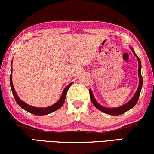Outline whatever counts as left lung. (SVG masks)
Instances as JSON below:
<instances>
[{
    "label": "left lung",
    "mask_w": 154,
    "mask_h": 154,
    "mask_svg": "<svg viewBox=\"0 0 154 154\" xmlns=\"http://www.w3.org/2000/svg\"><path fill=\"white\" fill-rule=\"evenodd\" d=\"M131 50L134 53V55H135L136 58H137L138 61V77H139V85H138V89L136 91L135 94L134 95L128 103H126L124 105L120 106V107H118V108H113V109H109V108H106L104 107V106L100 105L99 103L96 101V99L94 98V95H93V93L91 91V89H89V93H90V98L91 100V102L94 104V106L96 108H97L98 110L101 111L103 113H106V114H109V115H111V116H119L123 114V113H126V111H129L130 109H131L134 106L136 105V103L138 102V98H139L140 94H141V91L142 88V86H143V78H142L141 75V60H140L139 58H138L137 55L136 54V53L134 52V49L133 48L131 47Z\"/></svg>",
    "instance_id": "1"
}]
</instances>
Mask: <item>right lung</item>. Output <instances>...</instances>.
<instances>
[{"instance_id":"obj_1","label":"right lung","mask_w":154,"mask_h":154,"mask_svg":"<svg viewBox=\"0 0 154 154\" xmlns=\"http://www.w3.org/2000/svg\"><path fill=\"white\" fill-rule=\"evenodd\" d=\"M11 67H12V63H11ZM72 83H71L69 85H68L67 86L64 88L63 91L62 93L61 96H60V99L58 100V101H57L56 103H54V105L48 106V107H45V108H38V107H33V106H31L28 104L26 103L25 102L23 101L18 98V95H17L16 91H15L14 87H13V82H12V71H11V75H10V84H11V90H12V93L13 96H14L15 100H16V103L18 104L20 107L22 108L23 109H24L25 111L29 112V113H32V114L36 115V116H43V115H47L49 114V113H52L56 110L59 109L60 107L63 106L64 101H65L66 97V94H67V91L68 90V88H70V86H71Z\"/></svg>"}]
</instances>
